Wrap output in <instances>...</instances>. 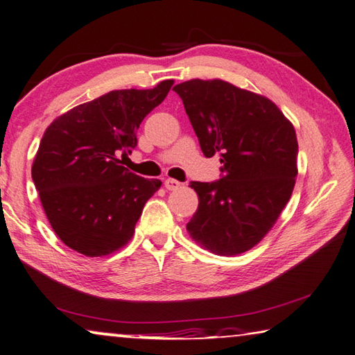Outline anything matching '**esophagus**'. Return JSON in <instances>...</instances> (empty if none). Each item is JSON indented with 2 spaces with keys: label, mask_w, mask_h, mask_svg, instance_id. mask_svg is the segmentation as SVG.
I'll return each instance as SVG.
<instances>
[{
  "label": "esophagus",
  "mask_w": 355,
  "mask_h": 355,
  "mask_svg": "<svg viewBox=\"0 0 355 355\" xmlns=\"http://www.w3.org/2000/svg\"><path fill=\"white\" fill-rule=\"evenodd\" d=\"M180 186H182V183L177 182V180H173V178H166L164 180V187H166V189L175 191V189H178Z\"/></svg>",
  "instance_id": "34e87169"
}]
</instances>
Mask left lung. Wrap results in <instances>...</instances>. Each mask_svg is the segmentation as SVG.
I'll return each mask as SVG.
<instances>
[{
    "mask_svg": "<svg viewBox=\"0 0 355 355\" xmlns=\"http://www.w3.org/2000/svg\"><path fill=\"white\" fill-rule=\"evenodd\" d=\"M173 90L209 158L220 154L223 178L191 182L198 207L187 232L217 255L252 249L272 229L293 196L295 129L266 96L223 80H189Z\"/></svg>",
    "mask_w": 355,
    "mask_h": 355,
    "instance_id": "8db88e82",
    "label": "left lung"
}]
</instances>
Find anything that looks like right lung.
<instances>
[{
    "instance_id": "obj_1",
    "label": "right lung",
    "mask_w": 355,
    "mask_h": 355,
    "mask_svg": "<svg viewBox=\"0 0 355 355\" xmlns=\"http://www.w3.org/2000/svg\"><path fill=\"white\" fill-rule=\"evenodd\" d=\"M173 80L154 89L112 90L49 124L32 164V180L58 239L86 257L126 246L159 180L121 166L137 146V129L162 103Z\"/></svg>"
}]
</instances>
